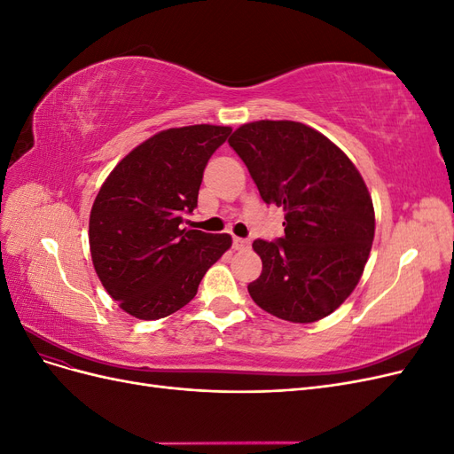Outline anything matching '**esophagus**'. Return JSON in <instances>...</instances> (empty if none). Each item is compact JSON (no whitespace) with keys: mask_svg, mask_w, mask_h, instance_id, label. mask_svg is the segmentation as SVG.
Masks as SVG:
<instances>
[{"mask_svg":"<svg viewBox=\"0 0 454 454\" xmlns=\"http://www.w3.org/2000/svg\"><path fill=\"white\" fill-rule=\"evenodd\" d=\"M250 246V240L248 239H240V237H235L232 239V248L235 250H246Z\"/></svg>","mask_w":454,"mask_h":454,"instance_id":"34e87169","label":"esophagus"}]
</instances>
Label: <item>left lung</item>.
<instances>
[{
	"label": "left lung",
	"instance_id": "8db88e82",
	"mask_svg": "<svg viewBox=\"0 0 454 454\" xmlns=\"http://www.w3.org/2000/svg\"><path fill=\"white\" fill-rule=\"evenodd\" d=\"M267 204L284 210V237L254 240L263 270L255 303L277 318L310 324L358 286L375 237L362 174L332 140L297 121H254L229 138Z\"/></svg>",
	"mask_w": 454,
	"mask_h": 454
}]
</instances>
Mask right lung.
I'll return each mask as SVG.
<instances>
[{"label": "right lung", "mask_w": 454, "mask_h": 454, "mask_svg": "<svg viewBox=\"0 0 454 454\" xmlns=\"http://www.w3.org/2000/svg\"><path fill=\"white\" fill-rule=\"evenodd\" d=\"M231 127L160 130L134 147L106 177L89 219L96 274L119 307L138 320H159L185 307L229 235L185 229L197 208L202 172Z\"/></svg>", "instance_id": "obj_1"}]
</instances>
